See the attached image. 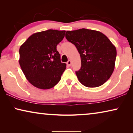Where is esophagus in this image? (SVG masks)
Returning <instances> with one entry per match:
<instances>
[{
  "label": "esophagus",
  "mask_w": 133,
  "mask_h": 133,
  "mask_svg": "<svg viewBox=\"0 0 133 133\" xmlns=\"http://www.w3.org/2000/svg\"><path fill=\"white\" fill-rule=\"evenodd\" d=\"M66 64L68 65V66H71V65H72V62L71 61H68V62H66Z\"/></svg>",
  "instance_id": "1"
}]
</instances>
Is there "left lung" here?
I'll return each mask as SVG.
<instances>
[{
  "mask_svg": "<svg viewBox=\"0 0 133 133\" xmlns=\"http://www.w3.org/2000/svg\"><path fill=\"white\" fill-rule=\"evenodd\" d=\"M66 39L75 45L81 59V68L76 71L82 84L89 88L101 86L113 72L117 51L105 34L82 28L68 31Z\"/></svg>",
  "mask_w": 133,
  "mask_h": 133,
  "instance_id": "1",
  "label": "left lung"
}]
</instances>
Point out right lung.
<instances>
[{"label":"right lung","instance_id":"right-lung-1","mask_svg":"<svg viewBox=\"0 0 133 133\" xmlns=\"http://www.w3.org/2000/svg\"><path fill=\"white\" fill-rule=\"evenodd\" d=\"M65 31L48 30L32 34L19 49V64L29 82L36 88L54 87L66 69L56 46Z\"/></svg>","mask_w":133,"mask_h":133}]
</instances>
